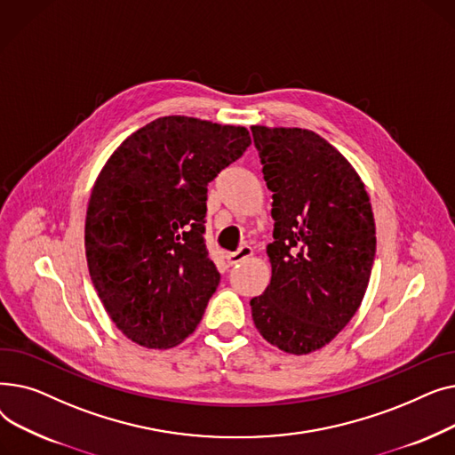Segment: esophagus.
<instances>
[{
    "instance_id": "34e87169",
    "label": "esophagus",
    "mask_w": 455,
    "mask_h": 455,
    "mask_svg": "<svg viewBox=\"0 0 455 455\" xmlns=\"http://www.w3.org/2000/svg\"><path fill=\"white\" fill-rule=\"evenodd\" d=\"M249 256H252V249L249 245H242L235 252L227 254V261H228V266H235V264H240V261L247 259Z\"/></svg>"
}]
</instances>
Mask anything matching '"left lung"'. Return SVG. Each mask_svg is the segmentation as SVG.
Masks as SVG:
<instances>
[{
	"mask_svg": "<svg viewBox=\"0 0 455 455\" xmlns=\"http://www.w3.org/2000/svg\"><path fill=\"white\" fill-rule=\"evenodd\" d=\"M273 191L271 282L251 300L258 331L290 354L323 348L348 324L367 291L376 227L348 160L306 129L251 127Z\"/></svg>",
	"mask_w": 455,
	"mask_h": 455,
	"instance_id": "1",
	"label": "left lung"
}]
</instances>
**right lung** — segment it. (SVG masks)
I'll return each instance as SVG.
<instances>
[{
	"label": "right lung",
	"instance_id": "add662e5",
	"mask_svg": "<svg viewBox=\"0 0 455 455\" xmlns=\"http://www.w3.org/2000/svg\"><path fill=\"white\" fill-rule=\"evenodd\" d=\"M249 146L245 127L165 116L105 164L86 210V261L131 341L170 348L201 323L221 278L204 245L208 182Z\"/></svg>",
	"mask_w": 455,
	"mask_h": 455
}]
</instances>
